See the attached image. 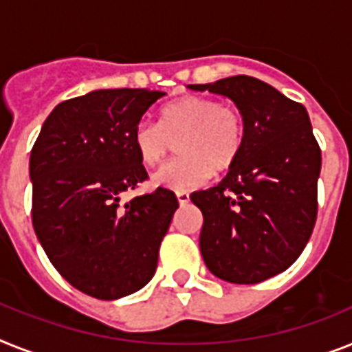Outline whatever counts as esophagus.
<instances>
[{
	"instance_id": "34e87169",
	"label": "esophagus",
	"mask_w": 352,
	"mask_h": 352,
	"mask_svg": "<svg viewBox=\"0 0 352 352\" xmlns=\"http://www.w3.org/2000/svg\"><path fill=\"white\" fill-rule=\"evenodd\" d=\"M176 197H178L179 205H187V203L190 201V194L185 192V190H179V192H176Z\"/></svg>"
}]
</instances>
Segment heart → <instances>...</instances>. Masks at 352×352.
<instances>
[{
	"label": "heart",
	"mask_w": 352,
	"mask_h": 352,
	"mask_svg": "<svg viewBox=\"0 0 352 352\" xmlns=\"http://www.w3.org/2000/svg\"><path fill=\"white\" fill-rule=\"evenodd\" d=\"M182 160L164 165L153 183L169 190H192L237 162L245 144L241 113L214 98L185 95L160 111V124L140 122L133 129V147L145 167H156L178 144Z\"/></svg>",
	"instance_id": "heart-1"
}]
</instances>
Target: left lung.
<instances>
[{
  "label": "left lung",
  "instance_id": "left-lung-1",
  "mask_svg": "<svg viewBox=\"0 0 352 352\" xmlns=\"http://www.w3.org/2000/svg\"><path fill=\"white\" fill-rule=\"evenodd\" d=\"M188 88L225 95L245 122L243 151L223 182L190 196L203 212V261L226 283H263L298 259L315 228L322 153L309 115L248 75Z\"/></svg>",
  "mask_w": 352,
  "mask_h": 352
}]
</instances>
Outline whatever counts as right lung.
<instances>
[{
    "label": "right lung",
    "instance_id": "1",
    "mask_svg": "<svg viewBox=\"0 0 352 352\" xmlns=\"http://www.w3.org/2000/svg\"><path fill=\"white\" fill-rule=\"evenodd\" d=\"M164 91L97 89L60 102L30 155L32 223L55 270L78 292L115 300L156 272L178 199L155 192L120 196L147 179L133 129Z\"/></svg>",
    "mask_w": 352,
    "mask_h": 352
}]
</instances>
